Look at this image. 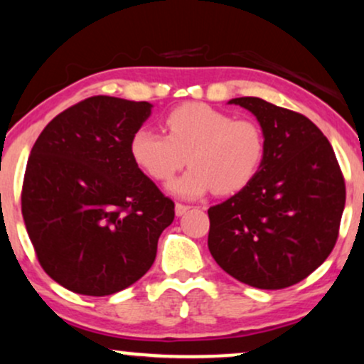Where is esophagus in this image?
I'll use <instances>...</instances> for the list:
<instances>
[{
	"label": "esophagus",
	"instance_id": "34e87169",
	"mask_svg": "<svg viewBox=\"0 0 364 364\" xmlns=\"http://www.w3.org/2000/svg\"><path fill=\"white\" fill-rule=\"evenodd\" d=\"M190 208H191L190 205L176 203V207H174V212H176V215H178V217H181V215H185V213H186L188 210H190Z\"/></svg>",
	"mask_w": 364,
	"mask_h": 364
}]
</instances>
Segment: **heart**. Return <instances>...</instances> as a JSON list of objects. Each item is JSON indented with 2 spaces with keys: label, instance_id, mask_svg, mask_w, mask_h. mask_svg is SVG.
I'll list each match as a JSON object with an SVG mask.
<instances>
[{
  "label": "heart",
  "instance_id": "heart-1",
  "mask_svg": "<svg viewBox=\"0 0 364 364\" xmlns=\"http://www.w3.org/2000/svg\"><path fill=\"white\" fill-rule=\"evenodd\" d=\"M164 127L168 135L139 129L130 139V154L156 181H169L188 157L191 168L169 185L179 198L193 200L212 190L235 193L261 168L264 135L249 118H232L207 103H185L166 115Z\"/></svg>",
  "mask_w": 364,
  "mask_h": 364
}]
</instances>
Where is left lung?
Listing matches in <instances>:
<instances>
[{
	"instance_id": "left-lung-1",
	"label": "left lung",
	"mask_w": 364,
	"mask_h": 364,
	"mask_svg": "<svg viewBox=\"0 0 364 364\" xmlns=\"http://www.w3.org/2000/svg\"><path fill=\"white\" fill-rule=\"evenodd\" d=\"M264 135V157L246 188L208 208V249L249 287L301 282L336 246L346 185L334 149L314 122L254 96L234 98Z\"/></svg>"
}]
</instances>
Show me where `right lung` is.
I'll return each instance as SVG.
<instances>
[{
	"instance_id": "add662e5",
	"label": "right lung",
	"mask_w": 364,
	"mask_h": 364,
	"mask_svg": "<svg viewBox=\"0 0 364 364\" xmlns=\"http://www.w3.org/2000/svg\"><path fill=\"white\" fill-rule=\"evenodd\" d=\"M152 105L91 96L47 124L30 152L21 215L38 262L80 295L134 284L156 259L174 220L173 200L130 154Z\"/></svg>"
}]
</instances>
